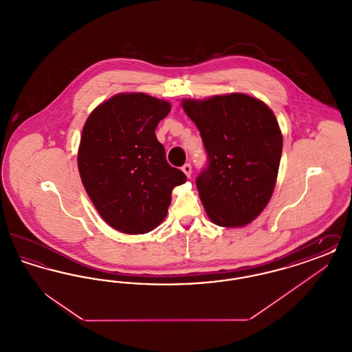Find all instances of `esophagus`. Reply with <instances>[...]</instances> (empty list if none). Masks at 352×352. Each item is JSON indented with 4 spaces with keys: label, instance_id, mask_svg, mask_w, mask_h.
Masks as SVG:
<instances>
[{
    "label": "esophagus",
    "instance_id": "34e87169",
    "mask_svg": "<svg viewBox=\"0 0 352 352\" xmlns=\"http://www.w3.org/2000/svg\"><path fill=\"white\" fill-rule=\"evenodd\" d=\"M182 171L190 178V177H191V173H192L191 165H190V164H184V166H182Z\"/></svg>",
    "mask_w": 352,
    "mask_h": 352
}]
</instances>
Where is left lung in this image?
I'll use <instances>...</instances> for the list:
<instances>
[{
  "mask_svg": "<svg viewBox=\"0 0 352 352\" xmlns=\"http://www.w3.org/2000/svg\"><path fill=\"white\" fill-rule=\"evenodd\" d=\"M182 105L207 154L195 181L207 215L221 227L248 224L274 190L283 153L276 116L263 101L243 94Z\"/></svg>",
  "mask_w": 352,
  "mask_h": 352,
  "instance_id": "obj_1",
  "label": "left lung"
}]
</instances>
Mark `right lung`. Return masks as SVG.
Wrapping results in <instances>:
<instances>
[{
    "label": "right lung",
    "mask_w": 352,
    "mask_h": 352,
    "mask_svg": "<svg viewBox=\"0 0 352 352\" xmlns=\"http://www.w3.org/2000/svg\"><path fill=\"white\" fill-rule=\"evenodd\" d=\"M170 104L145 94H122L87 120L78 165L87 194L101 218L120 232L146 234L168 214L171 190L186 182L170 166L155 137Z\"/></svg>",
    "instance_id": "add662e5"
}]
</instances>
